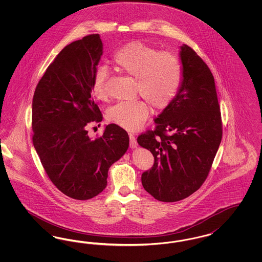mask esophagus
I'll use <instances>...</instances> for the list:
<instances>
[{"instance_id": "esophagus-1", "label": "esophagus", "mask_w": 262, "mask_h": 262, "mask_svg": "<svg viewBox=\"0 0 262 262\" xmlns=\"http://www.w3.org/2000/svg\"><path fill=\"white\" fill-rule=\"evenodd\" d=\"M129 146L132 148H136L137 146V139L134 135L129 134Z\"/></svg>"}]
</instances>
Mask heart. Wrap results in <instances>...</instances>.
<instances>
[{
    "label": "heart",
    "instance_id": "heart-1",
    "mask_svg": "<svg viewBox=\"0 0 262 262\" xmlns=\"http://www.w3.org/2000/svg\"><path fill=\"white\" fill-rule=\"evenodd\" d=\"M112 63L121 73L137 78V93L155 111L167 109L181 88L183 69L180 59L171 52L159 51L142 41H132L114 51ZM108 71L99 67L92 78L91 91L98 100L107 98ZM143 100L119 102L107 110V119L129 132L139 129L150 115Z\"/></svg>",
    "mask_w": 262,
    "mask_h": 262
}]
</instances>
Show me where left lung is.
Masks as SVG:
<instances>
[{"label":"left lung","instance_id":"1","mask_svg":"<svg viewBox=\"0 0 262 262\" xmlns=\"http://www.w3.org/2000/svg\"><path fill=\"white\" fill-rule=\"evenodd\" d=\"M183 81L171 105L154 120L153 130L137 137L154 157L142 173L144 189L155 200H184L205 182L222 139V119L214 77L187 45L181 47Z\"/></svg>","mask_w":262,"mask_h":262}]
</instances>
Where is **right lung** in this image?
Here are the masks:
<instances>
[{
  "mask_svg": "<svg viewBox=\"0 0 262 262\" xmlns=\"http://www.w3.org/2000/svg\"><path fill=\"white\" fill-rule=\"evenodd\" d=\"M102 53L99 34L67 45L39 80L32 101L33 145L51 182L74 200L103 191L109 168L128 148L127 133L115 124L101 137H88V125L103 118L91 94Z\"/></svg>",
  "mask_w": 262,
  "mask_h": 262,
  "instance_id": "obj_1",
  "label": "right lung"
}]
</instances>
